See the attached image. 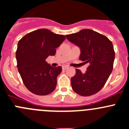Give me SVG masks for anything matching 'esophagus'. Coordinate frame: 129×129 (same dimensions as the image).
<instances>
[{"mask_svg":"<svg viewBox=\"0 0 129 129\" xmlns=\"http://www.w3.org/2000/svg\"><path fill=\"white\" fill-rule=\"evenodd\" d=\"M68 66H62V69L63 70H66V69H67V68H68Z\"/></svg>","mask_w":129,"mask_h":129,"instance_id":"esophagus-1","label":"esophagus"}]
</instances>
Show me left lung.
Segmentation results:
<instances>
[{
    "mask_svg": "<svg viewBox=\"0 0 129 129\" xmlns=\"http://www.w3.org/2000/svg\"><path fill=\"white\" fill-rule=\"evenodd\" d=\"M66 37L80 48L79 59L89 63L85 73L76 70V75L71 78L72 89L82 96L96 94L104 86L113 70L115 52L112 42L105 36L88 29Z\"/></svg>",
    "mask_w": 129,
    "mask_h": 129,
    "instance_id": "left-lung-1",
    "label": "left lung"
}]
</instances>
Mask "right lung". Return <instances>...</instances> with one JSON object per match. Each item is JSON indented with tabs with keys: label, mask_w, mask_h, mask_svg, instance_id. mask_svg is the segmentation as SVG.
I'll return each instance as SVG.
<instances>
[{
	"label": "right lung",
	"mask_w": 129,
	"mask_h": 129,
	"mask_svg": "<svg viewBox=\"0 0 129 129\" xmlns=\"http://www.w3.org/2000/svg\"><path fill=\"white\" fill-rule=\"evenodd\" d=\"M65 40L64 35L40 29L19 41L16 53L17 67L24 84L31 92L44 96L55 90L62 67H52L45 60L55 55L56 48Z\"/></svg>",
	"instance_id": "right-lung-1"
}]
</instances>
